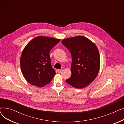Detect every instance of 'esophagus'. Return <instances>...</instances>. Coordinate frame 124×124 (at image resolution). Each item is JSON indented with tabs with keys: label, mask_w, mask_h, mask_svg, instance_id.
Here are the masks:
<instances>
[{
	"label": "esophagus",
	"mask_w": 124,
	"mask_h": 124,
	"mask_svg": "<svg viewBox=\"0 0 124 124\" xmlns=\"http://www.w3.org/2000/svg\"><path fill=\"white\" fill-rule=\"evenodd\" d=\"M57 71L59 72V73H60L61 71H62V70L61 69H58L57 70Z\"/></svg>",
	"instance_id": "1"
}]
</instances>
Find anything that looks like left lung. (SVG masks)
<instances>
[{
  "mask_svg": "<svg viewBox=\"0 0 124 124\" xmlns=\"http://www.w3.org/2000/svg\"><path fill=\"white\" fill-rule=\"evenodd\" d=\"M62 43L72 56L71 77L66 81L77 88L86 87L98 75L100 56L95 44L88 38L78 36L64 39Z\"/></svg>",
  "mask_w": 124,
  "mask_h": 124,
  "instance_id": "obj_1",
  "label": "left lung"
}]
</instances>
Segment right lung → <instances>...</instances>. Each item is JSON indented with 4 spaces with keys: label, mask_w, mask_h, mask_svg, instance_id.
Here are the masks:
<instances>
[{
    "label": "right lung",
    "mask_w": 124,
    "mask_h": 124,
    "mask_svg": "<svg viewBox=\"0 0 124 124\" xmlns=\"http://www.w3.org/2000/svg\"><path fill=\"white\" fill-rule=\"evenodd\" d=\"M60 39L40 36L30 41L23 49L20 65L25 80L38 87L46 85L55 76L52 67L50 51Z\"/></svg>",
    "instance_id": "obj_1"
}]
</instances>
